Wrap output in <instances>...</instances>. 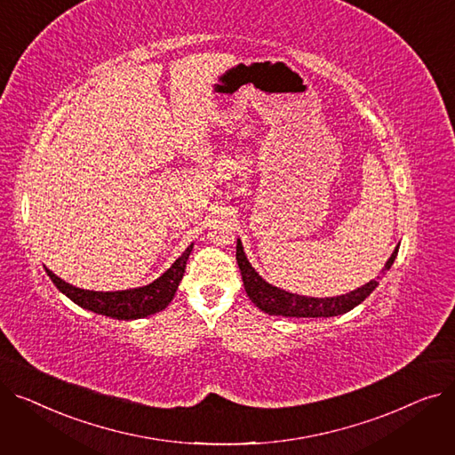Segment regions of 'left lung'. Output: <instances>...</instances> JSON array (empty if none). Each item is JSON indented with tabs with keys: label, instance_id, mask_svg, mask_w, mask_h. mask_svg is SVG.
Masks as SVG:
<instances>
[{
	"label": "left lung",
	"instance_id": "left-lung-1",
	"mask_svg": "<svg viewBox=\"0 0 455 455\" xmlns=\"http://www.w3.org/2000/svg\"><path fill=\"white\" fill-rule=\"evenodd\" d=\"M396 254H398V247L387 259L386 267L381 269V275H386V271L391 269ZM235 259H237V266H240L243 285L249 299L261 309V312H266L269 315H282V317H336V315L347 314L357 304H362L376 290L378 278H379L378 276L376 280H371L369 283L362 285V288H357L355 291H350L341 297L314 299V297L293 295L267 283L249 264L240 240H237V245H235Z\"/></svg>",
	"mask_w": 455,
	"mask_h": 455
}]
</instances>
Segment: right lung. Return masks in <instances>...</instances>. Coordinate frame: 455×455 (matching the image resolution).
<instances>
[{"label":"right lung","mask_w":455,"mask_h":455,"mask_svg":"<svg viewBox=\"0 0 455 455\" xmlns=\"http://www.w3.org/2000/svg\"><path fill=\"white\" fill-rule=\"evenodd\" d=\"M191 249H194V245H189L182 252V256L175 261V264L167 269L160 278H156L149 285H143V288L127 290V291L103 293V291L79 290V288H76V285L60 280L50 269H45V273L68 299H71L81 307L90 309V312L101 314V315H107L112 319H124V321L141 319V317H148V315L160 312V309H164L173 300L175 291L179 288V282L182 280L186 261H188Z\"/></svg>","instance_id":"1"}]
</instances>
